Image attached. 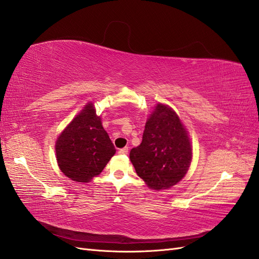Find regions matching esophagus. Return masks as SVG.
Instances as JSON below:
<instances>
[{
  "label": "esophagus",
  "mask_w": 259,
  "mask_h": 259,
  "mask_svg": "<svg viewBox=\"0 0 259 259\" xmlns=\"http://www.w3.org/2000/svg\"><path fill=\"white\" fill-rule=\"evenodd\" d=\"M128 151H129V149H128L127 147H125V148H122V149L119 150L118 153H119V154H128Z\"/></svg>",
  "instance_id": "obj_1"
}]
</instances>
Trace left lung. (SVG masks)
Here are the masks:
<instances>
[{
    "instance_id": "obj_1",
    "label": "left lung",
    "mask_w": 259,
    "mask_h": 259,
    "mask_svg": "<svg viewBox=\"0 0 259 259\" xmlns=\"http://www.w3.org/2000/svg\"><path fill=\"white\" fill-rule=\"evenodd\" d=\"M191 155L193 150L180 118L162 104L145 123L141 144L130 151L138 176L156 190L180 182L189 168Z\"/></svg>"
}]
</instances>
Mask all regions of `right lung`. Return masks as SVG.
Wrapping results in <instances>:
<instances>
[{"instance_id": "1", "label": "right lung", "mask_w": 259, "mask_h": 259, "mask_svg": "<svg viewBox=\"0 0 259 259\" xmlns=\"http://www.w3.org/2000/svg\"><path fill=\"white\" fill-rule=\"evenodd\" d=\"M56 152L59 167L72 181L88 183L102 173L116 149L93 104L86 105L64 129Z\"/></svg>"}]
</instances>
